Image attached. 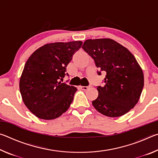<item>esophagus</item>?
I'll return each instance as SVG.
<instances>
[{
    "label": "esophagus",
    "mask_w": 158,
    "mask_h": 158,
    "mask_svg": "<svg viewBox=\"0 0 158 158\" xmlns=\"http://www.w3.org/2000/svg\"><path fill=\"white\" fill-rule=\"evenodd\" d=\"M90 87V85H89V86H83V85H80V89L84 90H86L89 89Z\"/></svg>",
    "instance_id": "esophagus-1"
}]
</instances>
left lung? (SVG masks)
<instances>
[{
	"instance_id": "left-lung-1",
	"label": "left lung",
	"mask_w": 158,
	"mask_h": 158,
	"mask_svg": "<svg viewBox=\"0 0 158 158\" xmlns=\"http://www.w3.org/2000/svg\"><path fill=\"white\" fill-rule=\"evenodd\" d=\"M106 73L105 85L97 86L98 97L92 102L96 110L109 117H119L134 108L143 88V74L129 50L113 40H87L82 46Z\"/></svg>"
}]
</instances>
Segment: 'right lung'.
Returning <instances> with one entry per match:
<instances>
[{
    "instance_id": "obj_1",
    "label": "right lung",
    "mask_w": 158,
    "mask_h": 158,
    "mask_svg": "<svg viewBox=\"0 0 158 158\" xmlns=\"http://www.w3.org/2000/svg\"><path fill=\"white\" fill-rule=\"evenodd\" d=\"M81 44V41L45 44L26 61L20 78V93L25 105L39 118H56L73 102L77 88L60 80L69 76L67 66Z\"/></svg>"
}]
</instances>
